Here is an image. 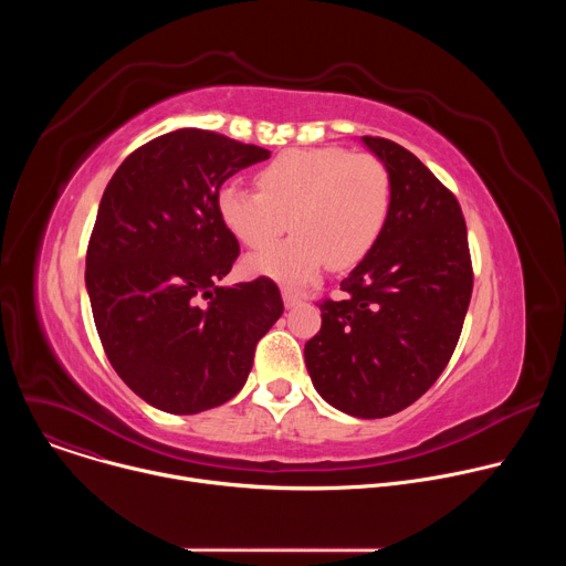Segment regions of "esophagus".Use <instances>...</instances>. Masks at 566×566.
I'll return each mask as SVG.
<instances>
[{
    "instance_id": "1",
    "label": "esophagus",
    "mask_w": 566,
    "mask_h": 566,
    "mask_svg": "<svg viewBox=\"0 0 566 566\" xmlns=\"http://www.w3.org/2000/svg\"><path fill=\"white\" fill-rule=\"evenodd\" d=\"M282 297H284V306H286V308H295V306L304 304V300H306L302 293L291 291V289H284V291H282Z\"/></svg>"
}]
</instances>
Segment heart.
<instances>
[{"mask_svg": "<svg viewBox=\"0 0 566 566\" xmlns=\"http://www.w3.org/2000/svg\"><path fill=\"white\" fill-rule=\"evenodd\" d=\"M258 192L223 186L217 214L249 249H266L291 226L280 247L247 260L253 275L304 284L327 262L356 266L378 241L389 206L391 177L374 154L343 147H297L277 154L255 175Z\"/></svg>", "mask_w": 566, "mask_h": 566, "instance_id": "b5f03b06", "label": "heart"}]
</instances>
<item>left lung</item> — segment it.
Returning a JSON list of instances; mask_svg holds the SVG:
<instances>
[{"instance_id": "1", "label": "left lung", "mask_w": 566, "mask_h": 566, "mask_svg": "<svg viewBox=\"0 0 566 566\" xmlns=\"http://www.w3.org/2000/svg\"><path fill=\"white\" fill-rule=\"evenodd\" d=\"M391 177L374 249L319 304L304 345L313 387L336 410L382 419L421 398L446 369L472 295V264L454 195L394 140L363 136Z\"/></svg>"}]
</instances>
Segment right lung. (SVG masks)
I'll use <instances>...</instances> for the list:
<instances>
[{"label":"right lung","mask_w":566,"mask_h":566,"mask_svg":"<svg viewBox=\"0 0 566 566\" xmlns=\"http://www.w3.org/2000/svg\"><path fill=\"white\" fill-rule=\"evenodd\" d=\"M269 156L186 127L132 151L105 188L87 249L92 313L112 367L156 410L197 415L230 400L284 311L269 277L219 286L239 255L219 188Z\"/></svg>","instance_id":"add662e5"}]
</instances>
